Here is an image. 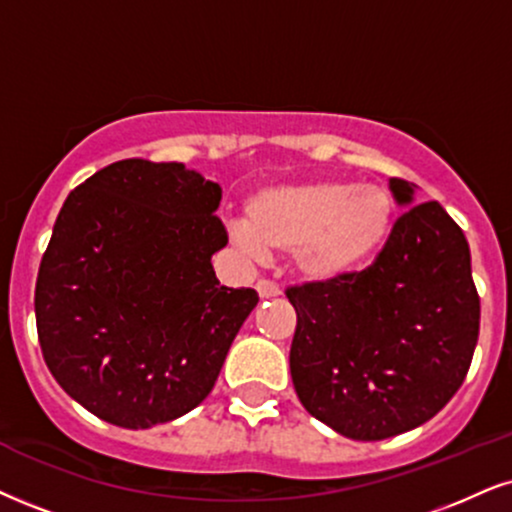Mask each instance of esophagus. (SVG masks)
<instances>
[{
	"instance_id": "1",
	"label": "esophagus",
	"mask_w": 512,
	"mask_h": 512,
	"mask_svg": "<svg viewBox=\"0 0 512 512\" xmlns=\"http://www.w3.org/2000/svg\"><path fill=\"white\" fill-rule=\"evenodd\" d=\"M256 292L261 299H277L280 296V287L275 285V282H268V280H258L256 282Z\"/></svg>"
}]
</instances>
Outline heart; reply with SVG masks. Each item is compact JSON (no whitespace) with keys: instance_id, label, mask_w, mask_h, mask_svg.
I'll list each match as a JSON object with an SVG mask.
<instances>
[{"instance_id":"b5f03b06","label":"heart","mask_w":512,"mask_h":512,"mask_svg":"<svg viewBox=\"0 0 512 512\" xmlns=\"http://www.w3.org/2000/svg\"><path fill=\"white\" fill-rule=\"evenodd\" d=\"M396 225L394 194L382 185L315 180L268 187L246 201V223L232 227L244 254L292 251L294 270L334 282L370 263Z\"/></svg>"}]
</instances>
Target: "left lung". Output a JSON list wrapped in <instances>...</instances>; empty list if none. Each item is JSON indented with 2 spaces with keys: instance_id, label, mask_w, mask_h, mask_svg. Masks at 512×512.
<instances>
[{
  "instance_id": "obj_1",
  "label": "left lung",
  "mask_w": 512,
  "mask_h": 512,
  "mask_svg": "<svg viewBox=\"0 0 512 512\" xmlns=\"http://www.w3.org/2000/svg\"><path fill=\"white\" fill-rule=\"evenodd\" d=\"M408 208L363 273L289 287L296 332L289 370L313 418L356 441L415 430L468 375L479 334L470 246L437 201L415 206L413 182L391 178Z\"/></svg>"
}]
</instances>
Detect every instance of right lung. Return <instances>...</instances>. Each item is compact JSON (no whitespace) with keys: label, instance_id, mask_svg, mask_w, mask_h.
<instances>
[{"label":"right lung","instance_id":"add662e5","mask_svg":"<svg viewBox=\"0 0 512 512\" xmlns=\"http://www.w3.org/2000/svg\"><path fill=\"white\" fill-rule=\"evenodd\" d=\"M223 189L185 163L116 161L68 194L35 285L42 356L71 399L149 430L211 394L254 289L218 282Z\"/></svg>","mask_w":512,"mask_h":512}]
</instances>
